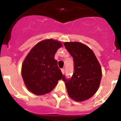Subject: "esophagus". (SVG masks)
<instances>
[{
    "instance_id": "obj_1",
    "label": "esophagus",
    "mask_w": 121,
    "mask_h": 121,
    "mask_svg": "<svg viewBox=\"0 0 121 121\" xmlns=\"http://www.w3.org/2000/svg\"><path fill=\"white\" fill-rule=\"evenodd\" d=\"M64 71H65V69H61V72H62V73L64 74Z\"/></svg>"
}]
</instances>
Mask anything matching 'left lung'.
<instances>
[{"label":"left lung","mask_w":121,"mask_h":121,"mask_svg":"<svg viewBox=\"0 0 121 121\" xmlns=\"http://www.w3.org/2000/svg\"><path fill=\"white\" fill-rule=\"evenodd\" d=\"M64 45L73 58L74 73L70 79L65 76L62 79L69 96L76 101H84L98 90L102 78L101 67L93 51L84 44L67 42Z\"/></svg>","instance_id":"obj_1"}]
</instances>
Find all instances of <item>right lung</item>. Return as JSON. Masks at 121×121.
<instances>
[{
  "label": "right lung",
  "mask_w": 121,
  "mask_h": 121,
  "mask_svg": "<svg viewBox=\"0 0 121 121\" xmlns=\"http://www.w3.org/2000/svg\"><path fill=\"white\" fill-rule=\"evenodd\" d=\"M60 42L45 39L36 44L27 55L22 66V76L27 89L37 95L50 93L63 77L55 54Z\"/></svg>",
  "instance_id": "1"
}]
</instances>
